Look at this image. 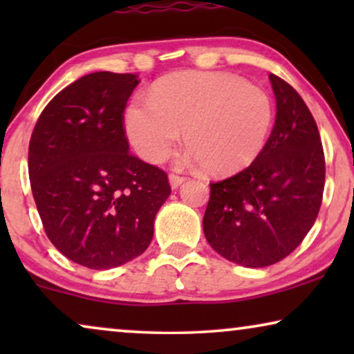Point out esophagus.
<instances>
[{
  "instance_id": "esophagus-1",
  "label": "esophagus",
  "mask_w": 354,
  "mask_h": 354,
  "mask_svg": "<svg viewBox=\"0 0 354 354\" xmlns=\"http://www.w3.org/2000/svg\"><path fill=\"white\" fill-rule=\"evenodd\" d=\"M169 182H171L172 188H177L182 182H185V177L178 176V174H171V176H169Z\"/></svg>"
}]
</instances>
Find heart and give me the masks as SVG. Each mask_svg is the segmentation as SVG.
<instances>
[{
	"label": "heart",
	"instance_id": "heart-1",
	"mask_svg": "<svg viewBox=\"0 0 354 354\" xmlns=\"http://www.w3.org/2000/svg\"><path fill=\"white\" fill-rule=\"evenodd\" d=\"M275 108L268 91L230 74L178 72L149 90L148 103L125 111V132L140 156L166 159L183 147L209 176H229L254 162L270 137Z\"/></svg>",
	"mask_w": 354,
	"mask_h": 354
}]
</instances>
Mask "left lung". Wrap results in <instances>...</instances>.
I'll return each instance as SVG.
<instances>
[{
	"instance_id": "8db88e82",
	"label": "left lung",
	"mask_w": 354,
	"mask_h": 354,
	"mask_svg": "<svg viewBox=\"0 0 354 354\" xmlns=\"http://www.w3.org/2000/svg\"><path fill=\"white\" fill-rule=\"evenodd\" d=\"M277 115L263 153L235 176L211 182L203 230L221 256L266 268L292 253L321 209L326 158L316 120L298 91L270 74Z\"/></svg>"
}]
</instances>
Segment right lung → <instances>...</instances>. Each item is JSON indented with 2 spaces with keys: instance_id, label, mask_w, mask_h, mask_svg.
Listing matches in <instances>:
<instances>
[{
  "instance_id": "right-lung-1",
  "label": "right lung",
  "mask_w": 354,
  "mask_h": 354,
  "mask_svg": "<svg viewBox=\"0 0 354 354\" xmlns=\"http://www.w3.org/2000/svg\"><path fill=\"white\" fill-rule=\"evenodd\" d=\"M138 75L93 72L61 90L41 111L28 176L48 239L88 269L137 258L171 195L167 174L129 151L124 111Z\"/></svg>"
}]
</instances>
